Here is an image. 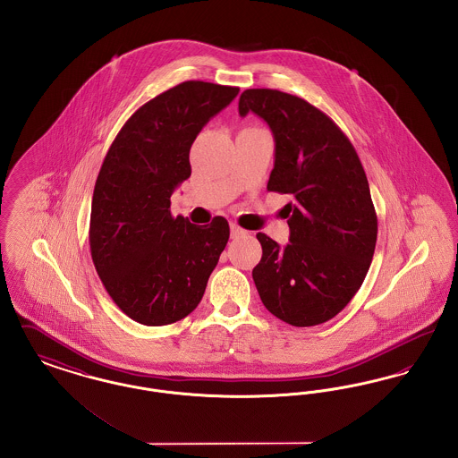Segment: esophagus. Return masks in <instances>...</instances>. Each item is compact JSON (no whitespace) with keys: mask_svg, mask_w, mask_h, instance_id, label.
Returning <instances> with one entry per match:
<instances>
[{"mask_svg":"<svg viewBox=\"0 0 458 458\" xmlns=\"http://www.w3.org/2000/svg\"><path fill=\"white\" fill-rule=\"evenodd\" d=\"M244 234H246V231L241 229L238 224H231V238H233V240L241 238V236H244Z\"/></svg>","mask_w":458,"mask_h":458,"instance_id":"obj_1","label":"esophagus"}]
</instances>
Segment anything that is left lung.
<instances>
[{"instance_id":"obj_1","label":"left lung","mask_w":458,"mask_h":458,"mask_svg":"<svg viewBox=\"0 0 458 458\" xmlns=\"http://www.w3.org/2000/svg\"><path fill=\"white\" fill-rule=\"evenodd\" d=\"M264 119L276 141L267 190L291 194L289 242L264 233L253 281L265 309L296 327L327 322L360 289L374 257L377 216L360 158L344 132L309 101L246 89L240 115Z\"/></svg>"}]
</instances>
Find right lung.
Listing matches in <instances>:
<instances>
[{"label":"right lung","instance_id":"add662e5","mask_svg":"<svg viewBox=\"0 0 458 458\" xmlns=\"http://www.w3.org/2000/svg\"><path fill=\"white\" fill-rule=\"evenodd\" d=\"M240 88L186 81L149 99L123 123L98 174L89 246L115 305L145 326L193 312L229 240L216 217L194 225L170 214V196L191 175L190 149Z\"/></svg>","mask_w":458,"mask_h":458}]
</instances>
